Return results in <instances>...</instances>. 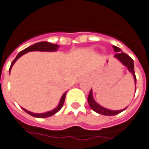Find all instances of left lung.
<instances>
[{"mask_svg": "<svg viewBox=\"0 0 149 149\" xmlns=\"http://www.w3.org/2000/svg\"><path fill=\"white\" fill-rule=\"evenodd\" d=\"M113 48H114V51L115 52H118L117 54L114 56V58H116L117 60H118L120 62L122 63L124 66H125L128 70L130 71L132 74L133 75V78H134V80H135V84L136 85V77H135V70H134V61L131 58V57L125 53H124L122 50L120 49L119 47H116L115 45L112 46ZM135 91H136V87H135ZM88 102L89 106L91 107V108L94 111L98 113V114H101V115H115L117 114H119L122 111H123L124 110H125V108L122 109V110H111V109H108V108H104V107L100 105L99 104H97V102H95V99L93 97V93H92V89H91V91L89 92L88 97Z\"/></svg>", "mask_w": 149, "mask_h": 149, "instance_id": "8db88e82", "label": "left lung"}]
</instances>
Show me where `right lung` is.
Listing matches in <instances>:
<instances>
[{"label":"right lung","mask_w":149,"mask_h":149,"mask_svg":"<svg viewBox=\"0 0 149 149\" xmlns=\"http://www.w3.org/2000/svg\"><path fill=\"white\" fill-rule=\"evenodd\" d=\"M58 47H59V45H55V44H52V43L47 42V41H41V42H38L36 43V44H34L33 45H31L29 47H27V48H25L23 51H21V52H19V54L17 55V57L15 58L14 61L11 63V65H10V67L9 68V73H10V70H11V68L13 67V65L15 62H16V61L19 58H21V56L24 55V54L27 53V52H56L57 50L58 49ZM66 93H67V91L65 92V93L63 94V95L61 96L60 99V102H59V104H58V106L56 107L55 108H54L53 110L49 111H47V112L45 113H41V114H39V113H33L31 111H29L26 110L25 108H23V110L24 111L27 113V114H29L30 115H31L33 117H36V118H47L50 117V116H52V115H54L56 113L59 111L61 110V108H62L63 104H64V102H65V95H66Z\"/></svg>","instance_id":"obj_1"}]
</instances>
